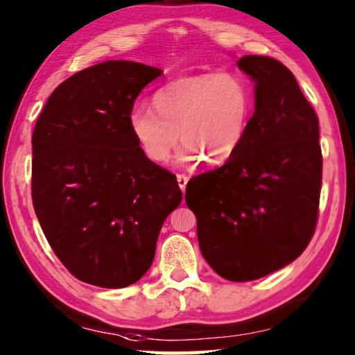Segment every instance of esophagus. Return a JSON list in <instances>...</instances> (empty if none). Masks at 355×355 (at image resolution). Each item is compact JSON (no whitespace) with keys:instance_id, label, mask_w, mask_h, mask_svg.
Instances as JSON below:
<instances>
[{"instance_id":"1","label":"esophagus","mask_w":355,"mask_h":355,"mask_svg":"<svg viewBox=\"0 0 355 355\" xmlns=\"http://www.w3.org/2000/svg\"><path fill=\"white\" fill-rule=\"evenodd\" d=\"M188 180H189V177L184 175V173H178V175H177L178 186H180V189H182L183 192H184V189H186V184H188Z\"/></svg>"}]
</instances>
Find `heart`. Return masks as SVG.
Instances as JSON below:
<instances>
[{
    "mask_svg": "<svg viewBox=\"0 0 355 355\" xmlns=\"http://www.w3.org/2000/svg\"><path fill=\"white\" fill-rule=\"evenodd\" d=\"M152 104L153 108L135 105L128 114V127L147 158L164 163L182 135V163L203 155L209 163H223L243 143L251 93L239 74L220 71L166 83L153 94Z\"/></svg>",
    "mask_w": 355,
    "mask_h": 355,
    "instance_id": "heart-1",
    "label": "heart"
}]
</instances>
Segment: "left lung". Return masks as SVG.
<instances>
[{"mask_svg":"<svg viewBox=\"0 0 355 355\" xmlns=\"http://www.w3.org/2000/svg\"><path fill=\"white\" fill-rule=\"evenodd\" d=\"M237 67L256 83L243 143L222 167L191 178L184 198L206 262L243 282L286 267L311 242L323 157L318 116L292 71L266 55Z\"/></svg>","mask_w":355,"mask_h":355,"instance_id":"8db88e82","label":"left lung"}]
</instances>
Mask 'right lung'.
<instances>
[{
    "label": "right lung",
    "mask_w": 355,
    "mask_h": 355,
    "mask_svg": "<svg viewBox=\"0 0 355 355\" xmlns=\"http://www.w3.org/2000/svg\"><path fill=\"white\" fill-rule=\"evenodd\" d=\"M163 71L108 60L68 77L32 133V203L51 248L87 284L122 288L150 268L159 230L182 203L177 177L147 158L128 127Z\"/></svg>",
    "instance_id": "add662e5"
}]
</instances>
